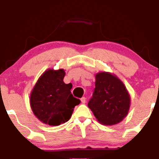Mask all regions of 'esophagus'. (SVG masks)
<instances>
[{"instance_id":"1","label":"esophagus","mask_w":159,"mask_h":159,"mask_svg":"<svg viewBox=\"0 0 159 159\" xmlns=\"http://www.w3.org/2000/svg\"><path fill=\"white\" fill-rule=\"evenodd\" d=\"M80 101H81V103H84L86 102V98L84 97H82L81 99H80Z\"/></svg>"}]
</instances>
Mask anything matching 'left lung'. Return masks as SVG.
I'll return each mask as SVG.
<instances>
[{
  "label": "left lung",
  "mask_w": 159,
  "mask_h": 159,
  "mask_svg": "<svg viewBox=\"0 0 159 159\" xmlns=\"http://www.w3.org/2000/svg\"><path fill=\"white\" fill-rule=\"evenodd\" d=\"M95 77V88L88 107L103 125L121 122L127 116L131 104L127 88L114 74L101 71Z\"/></svg>",
  "instance_id": "left-lung-1"
}]
</instances>
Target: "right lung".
Here are the masks:
<instances>
[{
  "label": "right lung",
  "instance_id": "obj_1",
  "mask_svg": "<svg viewBox=\"0 0 159 159\" xmlns=\"http://www.w3.org/2000/svg\"><path fill=\"white\" fill-rule=\"evenodd\" d=\"M64 69H48L43 72L30 93V107L41 122L58 126L69 120L80 101L71 93L72 84H65Z\"/></svg>",
  "mask_w": 159,
  "mask_h": 159
}]
</instances>
